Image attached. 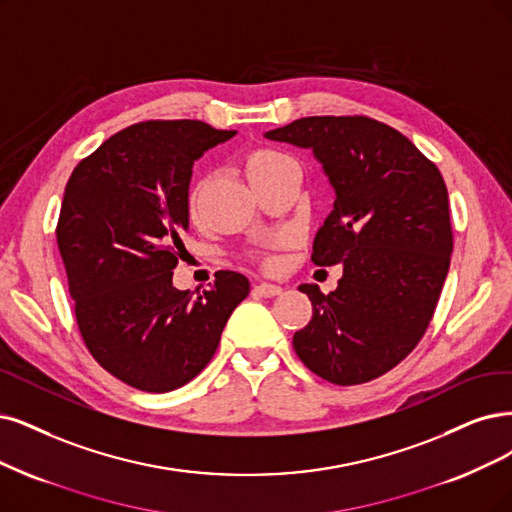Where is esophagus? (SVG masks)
<instances>
[{
    "mask_svg": "<svg viewBox=\"0 0 512 512\" xmlns=\"http://www.w3.org/2000/svg\"><path fill=\"white\" fill-rule=\"evenodd\" d=\"M253 293H257L261 297H276L282 293V289L278 285H270V282H261V285H257L253 289Z\"/></svg>",
    "mask_w": 512,
    "mask_h": 512,
    "instance_id": "obj_1",
    "label": "esophagus"
}]
</instances>
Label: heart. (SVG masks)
I'll list each match as a JSON object with an SVG mask.
<instances>
[{
    "instance_id": "heart-1",
    "label": "heart",
    "mask_w": 512,
    "mask_h": 512,
    "mask_svg": "<svg viewBox=\"0 0 512 512\" xmlns=\"http://www.w3.org/2000/svg\"><path fill=\"white\" fill-rule=\"evenodd\" d=\"M287 166H293V160L287 154H282L280 149H274V147H268V145L251 147L240 156L242 173H244L246 179H249V183L253 187L261 185L263 181L272 179L274 175L280 173L282 168H287ZM198 206H200V187L194 185L192 189H189V196H187V211H189V217H192V219L198 217ZM285 244H287V238L278 236L270 244L263 246V249L255 251L253 257L261 263V266L274 268L276 266V253L274 251L280 249V246H285Z\"/></svg>"
}]
</instances>
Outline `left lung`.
I'll return each mask as SVG.
<instances>
[{
  "label": "left lung",
  "mask_w": 512,
  "mask_h": 512,
  "mask_svg": "<svg viewBox=\"0 0 512 512\" xmlns=\"http://www.w3.org/2000/svg\"><path fill=\"white\" fill-rule=\"evenodd\" d=\"M310 147L335 187L312 261L342 263L344 276L312 301L293 348L312 373L337 386L375 380L424 337L453 251L441 170L399 130L367 116H312L266 132Z\"/></svg>",
  "instance_id": "8db88e82"
}]
</instances>
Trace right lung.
Segmentation results:
<instances>
[{"label": "right lung", "mask_w": 512, "mask_h": 512, "mask_svg": "<svg viewBox=\"0 0 512 512\" xmlns=\"http://www.w3.org/2000/svg\"><path fill=\"white\" fill-rule=\"evenodd\" d=\"M234 135L200 120L139 122L109 137L67 181L56 242L80 335L94 361L137 390L192 382L249 295V280L230 270L198 297L173 287L194 160Z\"/></svg>", "instance_id": "1"}]
</instances>
